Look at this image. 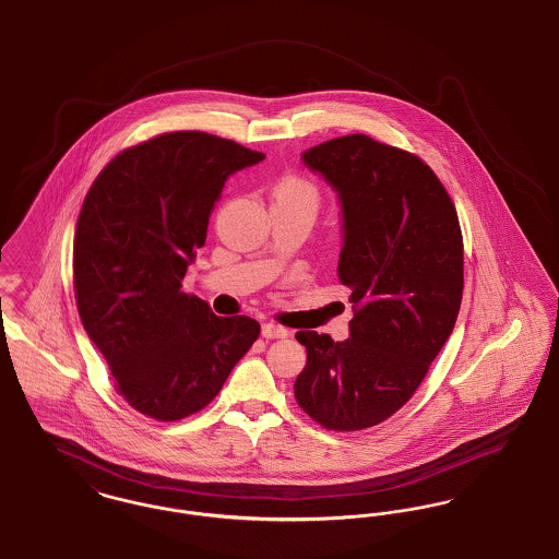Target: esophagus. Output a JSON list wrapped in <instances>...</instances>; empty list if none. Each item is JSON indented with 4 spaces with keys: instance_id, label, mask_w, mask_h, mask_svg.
Wrapping results in <instances>:
<instances>
[{
    "instance_id": "34e87169",
    "label": "esophagus",
    "mask_w": 559,
    "mask_h": 559,
    "mask_svg": "<svg viewBox=\"0 0 559 559\" xmlns=\"http://www.w3.org/2000/svg\"><path fill=\"white\" fill-rule=\"evenodd\" d=\"M263 338L271 341V338H286L290 334L288 328L284 325H277V323H263V330H261Z\"/></svg>"
}]
</instances>
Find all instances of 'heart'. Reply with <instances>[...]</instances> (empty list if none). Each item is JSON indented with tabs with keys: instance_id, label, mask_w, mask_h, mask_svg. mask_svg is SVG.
Masks as SVG:
<instances>
[{
	"instance_id": "1",
	"label": "heart",
	"mask_w": 559,
	"mask_h": 559,
	"mask_svg": "<svg viewBox=\"0 0 559 559\" xmlns=\"http://www.w3.org/2000/svg\"><path fill=\"white\" fill-rule=\"evenodd\" d=\"M273 204L309 207L316 212L318 207V189L300 177H284L273 187Z\"/></svg>"
}]
</instances>
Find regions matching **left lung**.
I'll return each instance as SVG.
<instances>
[{
    "instance_id": "obj_1",
    "label": "left lung",
    "mask_w": 559,
    "mask_h": 559,
    "mask_svg": "<svg viewBox=\"0 0 559 559\" xmlns=\"http://www.w3.org/2000/svg\"><path fill=\"white\" fill-rule=\"evenodd\" d=\"M302 162L343 212L338 280L352 290L349 338L296 332L307 364L298 406L330 431L374 427L400 411L454 330L463 298V236L448 191L416 155L349 134Z\"/></svg>"
}]
</instances>
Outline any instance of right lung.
<instances>
[{
	"label": "right lung",
	"mask_w": 559,
	"mask_h": 559,
	"mask_svg": "<svg viewBox=\"0 0 559 559\" xmlns=\"http://www.w3.org/2000/svg\"><path fill=\"white\" fill-rule=\"evenodd\" d=\"M265 153L182 130L123 148L90 187L73 243V286L90 341L119 395L155 420L206 408L261 334L180 290L225 180Z\"/></svg>",
	"instance_id": "add662e5"
}]
</instances>
